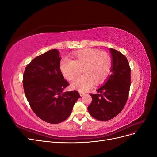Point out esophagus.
Instances as JSON below:
<instances>
[{
	"instance_id": "esophagus-1",
	"label": "esophagus",
	"mask_w": 157,
	"mask_h": 157,
	"mask_svg": "<svg viewBox=\"0 0 157 157\" xmlns=\"http://www.w3.org/2000/svg\"><path fill=\"white\" fill-rule=\"evenodd\" d=\"M79 94H80V96H84V95H85V94L84 93H82V92H79Z\"/></svg>"
}]
</instances>
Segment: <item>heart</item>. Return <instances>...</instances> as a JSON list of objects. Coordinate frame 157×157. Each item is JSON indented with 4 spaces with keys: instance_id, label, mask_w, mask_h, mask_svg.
<instances>
[{
    "instance_id": "b5f03b06",
    "label": "heart",
    "mask_w": 157,
    "mask_h": 157,
    "mask_svg": "<svg viewBox=\"0 0 157 157\" xmlns=\"http://www.w3.org/2000/svg\"><path fill=\"white\" fill-rule=\"evenodd\" d=\"M82 68L84 74L75 78L71 86L80 92H86L93 86L95 81L101 83L110 74L112 69L111 57L106 52L88 48L75 53L73 60L63 58L60 63L61 72L67 80L75 77Z\"/></svg>"
}]
</instances>
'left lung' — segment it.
Segmentation results:
<instances>
[{"label": "left lung", "mask_w": 157, "mask_h": 157, "mask_svg": "<svg viewBox=\"0 0 157 157\" xmlns=\"http://www.w3.org/2000/svg\"><path fill=\"white\" fill-rule=\"evenodd\" d=\"M112 58L111 75L106 82L90 94L92 100L88 107L89 113L97 120H111L125 106L130 88V67L127 58L118 51L110 48Z\"/></svg>", "instance_id": "1"}]
</instances>
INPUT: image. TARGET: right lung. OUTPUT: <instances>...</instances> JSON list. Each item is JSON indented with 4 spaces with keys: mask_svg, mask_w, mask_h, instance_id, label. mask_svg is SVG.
Masks as SVG:
<instances>
[{
    "mask_svg": "<svg viewBox=\"0 0 157 157\" xmlns=\"http://www.w3.org/2000/svg\"><path fill=\"white\" fill-rule=\"evenodd\" d=\"M60 61L59 51L50 50L33 59L23 77L24 92L33 111L50 124L67 119L80 98L77 91L63 92L69 83L61 73Z\"/></svg>",
    "mask_w": 157,
    "mask_h": 157,
    "instance_id": "add662e5",
    "label": "right lung"
}]
</instances>
